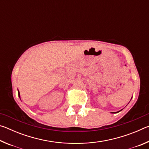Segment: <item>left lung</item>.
I'll return each instance as SVG.
<instances>
[{
	"label": "left lung",
	"instance_id": "8db88e82",
	"mask_svg": "<svg viewBox=\"0 0 149 149\" xmlns=\"http://www.w3.org/2000/svg\"><path fill=\"white\" fill-rule=\"evenodd\" d=\"M132 99H131V100H132ZM122 109L121 110H120V111H118V112H111V113H112V114H115V113H118L119 112H120V111H122Z\"/></svg>",
	"mask_w": 149,
	"mask_h": 149
}]
</instances>
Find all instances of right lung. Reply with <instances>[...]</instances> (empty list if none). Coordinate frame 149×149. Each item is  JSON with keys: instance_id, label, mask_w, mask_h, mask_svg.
I'll return each mask as SVG.
<instances>
[{"instance_id": "obj_1", "label": "right lung", "mask_w": 149, "mask_h": 149, "mask_svg": "<svg viewBox=\"0 0 149 149\" xmlns=\"http://www.w3.org/2000/svg\"><path fill=\"white\" fill-rule=\"evenodd\" d=\"M18 97H19V99H20V94H19V91H18Z\"/></svg>"}]
</instances>
